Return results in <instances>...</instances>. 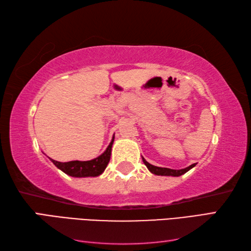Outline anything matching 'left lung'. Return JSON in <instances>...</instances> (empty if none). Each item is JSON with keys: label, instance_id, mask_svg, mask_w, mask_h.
<instances>
[{"label": "left lung", "instance_id": "left-lung-1", "mask_svg": "<svg viewBox=\"0 0 251 251\" xmlns=\"http://www.w3.org/2000/svg\"><path fill=\"white\" fill-rule=\"evenodd\" d=\"M142 161H143V163H145L147 168L150 170L152 174L156 175V176H173V177H179V176L185 174L186 172H189L190 169H192L195 166V164H192L189 167L183 168V169H170V168L154 166V165H151L150 163H148L143 157H142Z\"/></svg>", "mask_w": 251, "mask_h": 251}]
</instances>
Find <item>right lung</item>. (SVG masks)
I'll use <instances>...</instances> for the list:
<instances>
[{
	"instance_id": "obj_1",
	"label": "right lung",
	"mask_w": 251,
	"mask_h": 251,
	"mask_svg": "<svg viewBox=\"0 0 251 251\" xmlns=\"http://www.w3.org/2000/svg\"><path fill=\"white\" fill-rule=\"evenodd\" d=\"M114 137L112 138L110 145L106 148V150L96 157L92 161H71L67 163H61L54 161L50 158V161L54 163L57 168L62 170L63 173L75 178H84V177H98L104 172V169L108 166L111 157L112 145H113Z\"/></svg>"
}]
</instances>
